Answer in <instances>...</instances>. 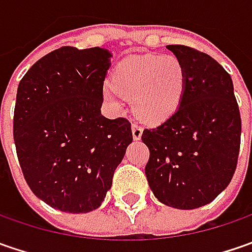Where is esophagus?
<instances>
[{
    "label": "esophagus",
    "instance_id": "esophagus-1",
    "mask_svg": "<svg viewBox=\"0 0 252 252\" xmlns=\"http://www.w3.org/2000/svg\"><path fill=\"white\" fill-rule=\"evenodd\" d=\"M131 134H133V139H134V140H140L141 134H143V129H141V126L136 125V123H133V126H131Z\"/></svg>",
    "mask_w": 252,
    "mask_h": 252
}]
</instances>
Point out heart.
<instances>
[{
    "mask_svg": "<svg viewBox=\"0 0 252 252\" xmlns=\"http://www.w3.org/2000/svg\"><path fill=\"white\" fill-rule=\"evenodd\" d=\"M187 70L174 54H147L129 59L112 74L111 85L103 88L113 103L119 94L133 99V112L143 122L157 125L167 121L184 98Z\"/></svg>",
    "mask_w": 252,
    "mask_h": 252,
    "instance_id": "b5f03b06",
    "label": "heart"
}]
</instances>
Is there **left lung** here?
<instances>
[{
  "instance_id": "1",
  "label": "left lung",
  "mask_w": 252,
  "mask_h": 252,
  "mask_svg": "<svg viewBox=\"0 0 252 252\" xmlns=\"http://www.w3.org/2000/svg\"><path fill=\"white\" fill-rule=\"evenodd\" d=\"M187 70L178 111L141 140L150 150L146 177L161 203L189 210L227 188L237 167L241 118L230 74L209 54L169 44Z\"/></svg>"
}]
</instances>
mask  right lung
I'll return each instance as SVG.
<instances>
[{"label":"right lung","instance_id":"obj_1","mask_svg":"<svg viewBox=\"0 0 252 252\" xmlns=\"http://www.w3.org/2000/svg\"><path fill=\"white\" fill-rule=\"evenodd\" d=\"M112 53L64 46L46 54L18 85L14 140L34 195L67 213L101 206L133 141L130 122L102 116Z\"/></svg>","mask_w":252,"mask_h":252}]
</instances>
